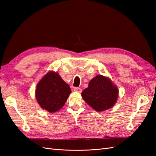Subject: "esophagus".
I'll return each instance as SVG.
<instances>
[{
	"label": "esophagus",
	"instance_id": "obj_1",
	"mask_svg": "<svg viewBox=\"0 0 156 156\" xmlns=\"http://www.w3.org/2000/svg\"><path fill=\"white\" fill-rule=\"evenodd\" d=\"M74 90L77 92H79V93H80V92H82V89L80 88H78V87H75L74 88Z\"/></svg>",
	"mask_w": 156,
	"mask_h": 156
}]
</instances>
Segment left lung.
<instances>
[{
    "instance_id": "obj_1",
    "label": "left lung",
    "mask_w": 156,
    "mask_h": 156,
    "mask_svg": "<svg viewBox=\"0 0 156 156\" xmlns=\"http://www.w3.org/2000/svg\"><path fill=\"white\" fill-rule=\"evenodd\" d=\"M119 90L107 77L98 75L89 82L88 87L82 92L84 101L98 112L113 107L117 102Z\"/></svg>"
}]
</instances>
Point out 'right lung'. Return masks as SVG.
Masks as SVG:
<instances>
[{"label": "right lung", "mask_w": 156, "mask_h": 156, "mask_svg": "<svg viewBox=\"0 0 156 156\" xmlns=\"http://www.w3.org/2000/svg\"><path fill=\"white\" fill-rule=\"evenodd\" d=\"M71 93L69 85L62 80L58 73L49 72L39 82L35 97L40 107L49 112L63 107Z\"/></svg>", "instance_id": "1"}]
</instances>
